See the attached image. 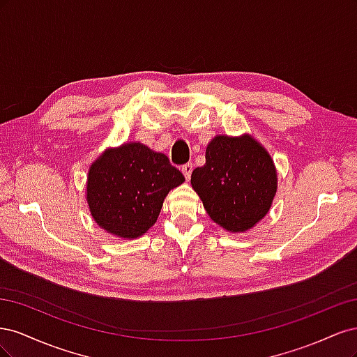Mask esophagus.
<instances>
[{"mask_svg": "<svg viewBox=\"0 0 357 357\" xmlns=\"http://www.w3.org/2000/svg\"><path fill=\"white\" fill-rule=\"evenodd\" d=\"M192 171H193V165L190 164V162H188V164H185L181 167V172H183V176L186 177V180H189L190 178V176H192Z\"/></svg>", "mask_w": 357, "mask_h": 357, "instance_id": "esophagus-1", "label": "esophagus"}]
</instances>
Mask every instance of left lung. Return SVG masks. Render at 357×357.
Masks as SVG:
<instances>
[{"label":"left lung","mask_w":357,"mask_h":357,"mask_svg":"<svg viewBox=\"0 0 357 357\" xmlns=\"http://www.w3.org/2000/svg\"><path fill=\"white\" fill-rule=\"evenodd\" d=\"M190 183L215 223L244 232L271 207L277 172L271 156L250 135H219L205 150V164L193 169Z\"/></svg>","instance_id":"1"}]
</instances>
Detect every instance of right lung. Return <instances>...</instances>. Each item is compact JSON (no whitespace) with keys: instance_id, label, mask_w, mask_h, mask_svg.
Masks as SVG:
<instances>
[{"instance_id":"right-lung-1","label":"right lung","mask_w":357,"mask_h":357,"mask_svg":"<svg viewBox=\"0 0 357 357\" xmlns=\"http://www.w3.org/2000/svg\"><path fill=\"white\" fill-rule=\"evenodd\" d=\"M185 176L164 153L142 143H126L96 159L88 176L93 220L122 238H137L158 220L162 204Z\"/></svg>"}]
</instances>
